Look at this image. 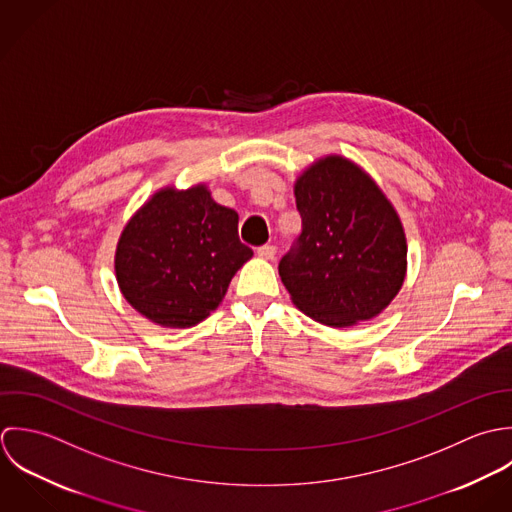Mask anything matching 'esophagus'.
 <instances>
[{
    "label": "esophagus",
    "instance_id": "obj_1",
    "mask_svg": "<svg viewBox=\"0 0 512 512\" xmlns=\"http://www.w3.org/2000/svg\"><path fill=\"white\" fill-rule=\"evenodd\" d=\"M257 255L261 259H273L277 255V247L275 245H261V247H257Z\"/></svg>",
    "mask_w": 512,
    "mask_h": 512
}]
</instances>
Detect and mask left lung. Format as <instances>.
<instances>
[{
    "label": "left lung",
    "mask_w": 512,
    "mask_h": 512,
    "mask_svg": "<svg viewBox=\"0 0 512 512\" xmlns=\"http://www.w3.org/2000/svg\"><path fill=\"white\" fill-rule=\"evenodd\" d=\"M303 231L279 261L293 303L326 326H352L392 303L406 277L396 209L356 164L328 156L295 184Z\"/></svg>",
    "instance_id": "obj_1"
}]
</instances>
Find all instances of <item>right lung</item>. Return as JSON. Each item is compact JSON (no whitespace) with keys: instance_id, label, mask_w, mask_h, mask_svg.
Returning a JSON list of instances; mask_svg holds the SVG:
<instances>
[{"instance_id":"add662e5","label":"right lung","mask_w":512,"mask_h":512,"mask_svg":"<svg viewBox=\"0 0 512 512\" xmlns=\"http://www.w3.org/2000/svg\"><path fill=\"white\" fill-rule=\"evenodd\" d=\"M239 217L196 186L158 192L126 223L116 247L124 299L160 326L186 328L219 307L253 251L239 241Z\"/></svg>"}]
</instances>
